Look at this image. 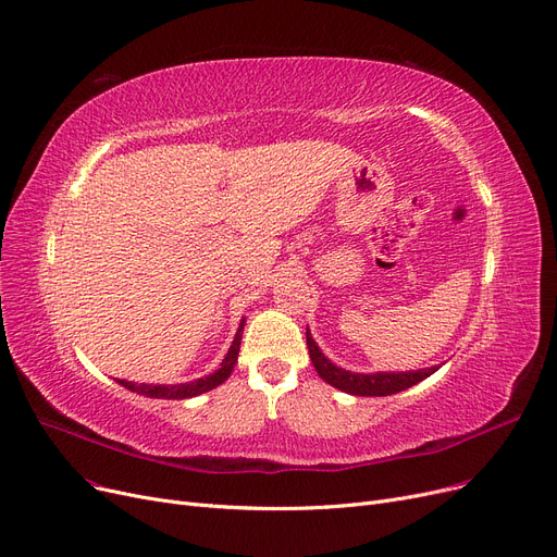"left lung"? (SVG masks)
Here are the masks:
<instances>
[{"mask_svg":"<svg viewBox=\"0 0 557 557\" xmlns=\"http://www.w3.org/2000/svg\"><path fill=\"white\" fill-rule=\"evenodd\" d=\"M306 344H308V354L310 360L317 369L320 379H324L329 385L356 394V396H389L401 389H408L417 385L419 381L429 379L435 374L440 364L426 367V369H414V372H374V374H360V372H349V369H342L335 362H331L322 349L317 347V342L312 339V333L306 329Z\"/></svg>","mask_w":557,"mask_h":557,"instance_id":"8db88e82","label":"left lung"}]
</instances>
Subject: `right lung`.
I'll return each mask as SVG.
<instances>
[{
	"instance_id": "obj_1",
	"label": "right lung",
	"mask_w": 557,
	"mask_h": 557,
	"mask_svg": "<svg viewBox=\"0 0 557 557\" xmlns=\"http://www.w3.org/2000/svg\"><path fill=\"white\" fill-rule=\"evenodd\" d=\"M243 331H245V320L237 326V333L233 337V344L228 347L222 364L215 369L213 374L188 381V383H176V385H147V383H134V381H124V379H115L122 387L138 392L143 396H149V399H193V396H199L203 392L215 389L218 385H222L237 362V354H240V342H243Z\"/></svg>"
}]
</instances>
